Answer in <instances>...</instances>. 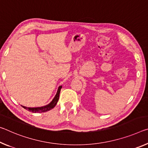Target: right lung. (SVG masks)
<instances>
[{"label": "right lung", "instance_id": "right-lung-1", "mask_svg": "<svg viewBox=\"0 0 148 148\" xmlns=\"http://www.w3.org/2000/svg\"><path fill=\"white\" fill-rule=\"evenodd\" d=\"M61 88H62L61 86L58 87L57 94H56V95L55 96V97H54V99H53L52 101H51L49 104L45 105V106L40 107H27L22 106H22L25 109H26L27 111H29L32 112H44L50 111V110L53 109V108L55 107V105H57L58 99H59V94H60Z\"/></svg>", "mask_w": 148, "mask_h": 148}]
</instances>
